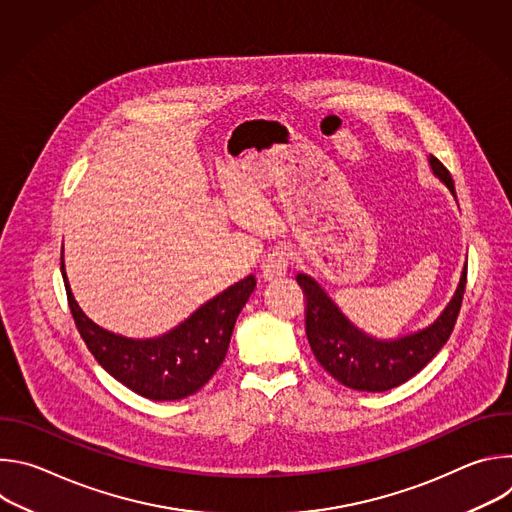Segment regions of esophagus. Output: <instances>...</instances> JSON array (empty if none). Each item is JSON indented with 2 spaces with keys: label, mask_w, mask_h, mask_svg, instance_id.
<instances>
[{
  "label": "esophagus",
  "mask_w": 512,
  "mask_h": 512,
  "mask_svg": "<svg viewBox=\"0 0 512 512\" xmlns=\"http://www.w3.org/2000/svg\"><path fill=\"white\" fill-rule=\"evenodd\" d=\"M287 267H289V255L283 249H275L265 257V261L261 265V277L265 281L281 279V277H285Z\"/></svg>",
  "instance_id": "obj_1"
}]
</instances>
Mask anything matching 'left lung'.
<instances>
[{
  "label": "left lung",
  "mask_w": 512,
  "mask_h": 512,
  "mask_svg": "<svg viewBox=\"0 0 512 512\" xmlns=\"http://www.w3.org/2000/svg\"><path fill=\"white\" fill-rule=\"evenodd\" d=\"M433 174L456 196L454 180L435 156L427 158ZM306 296V334L316 360L338 383L354 391L383 393L415 377L448 342L466 289V267L454 298L433 324L395 338L379 340L356 328L332 302L322 285L306 273H298Z\"/></svg>",
  "instance_id": "obj_1"
}]
</instances>
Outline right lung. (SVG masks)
Segmentation results:
<instances>
[{"label":"right lung","instance_id":"add662e5","mask_svg":"<svg viewBox=\"0 0 512 512\" xmlns=\"http://www.w3.org/2000/svg\"><path fill=\"white\" fill-rule=\"evenodd\" d=\"M60 271L72 318L95 360L121 385L152 401L184 399L208 383L223 364L235 322L257 285L255 277L247 275L202 304L174 330L133 340L89 320L72 296L64 259Z\"/></svg>","mask_w":512,"mask_h":512}]
</instances>
